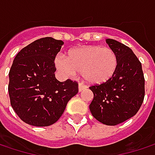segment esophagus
Wrapping results in <instances>:
<instances>
[{
  "label": "esophagus",
  "instance_id": "1",
  "mask_svg": "<svg viewBox=\"0 0 155 155\" xmlns=\"http://www.w3.org/2000/svg\"><path fill=\"white\" fill-rule=\"evenodd\" d=\"M85 89H86V86H85L84 84L79 83V85H78V91H79V92H81V91H84Z\"/></svg>",
  "mask_w": 155,
  "mask_h": 155
}]
</instances>
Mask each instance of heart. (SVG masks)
<instances>
[{
  "label": "heart",
  "instance_id": "obj_1",
  "mask_svg": "<svg viewBox=\"0 0 155 155\" xmlns=\"http://www.w3.org/2000/svg\"><path fill=\"white\" fill-rule=\"evenodd\" d=\"M55 67L65 75L81 73V77L92 85H101L115 76L118 68V58L110 47L88 45L67 51L65 59L56 56Z\"/></svg>",
  "mask_w": 155,
  "mask_h": 155
}]
</instances>
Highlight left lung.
<instances>
[{"instance_id": "1", "label": "left lung", "mask_w": 155, "mask_h": 155, "mask_svg": "<svg viewBox=\"0 0 155 155\" xmlns=\"http://www.w3.org/2000/svg\"><path fill=\"white\" fill-rule=\"evenodd\" d=\"M106 42L118 58V68L109 81L90 87L92 116L107 126H116L135 116L143 101L144 78L142 64L132 49L108 38Z\"/></svg>"}]
</instances>
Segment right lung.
Masks as SVG:
<instances>
[{
	"label": "right lung",
	"mask_w": 155,
	"mask_h": 155,
	"mask_svg": "<svg viewBox=\"0 0 155 155\" xmlns=\"http://www.w3.org/2000/svg\"><path fill=\"white\" fill-rule=\"evenodd\" d=\"M64 42L47 37L22 48L9 73L11 105L25 123L47 127L63 115L78 92V83L59 81L54 76V58Z\"/></svg>",
	"instance_id": "1"
}]
</instances>
